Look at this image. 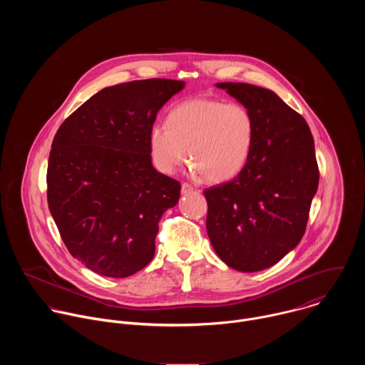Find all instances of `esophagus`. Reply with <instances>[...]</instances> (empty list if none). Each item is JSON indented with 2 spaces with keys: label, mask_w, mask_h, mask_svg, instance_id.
Segmentation results:
<instances>
[{
  "label": "esophagus",
  "mask_w": 365,
  "mask_h": 365,
  "mask_svg": "<svg viewBox=\"0 0 365 365\" xmlns=\"http://www.w3.org/2000/svg\"><path fill=\"white\" fill-rule=\"evenodd\" d=\"M193 192V186L189 183H182V195H190Z\"/></svg>",
  "instance_id": "obj_1"
}]
</instances>
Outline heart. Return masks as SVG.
Returning a JSON list of instances; mask_svg holds the SVG:
<instances>
[{
  "label": "heart",
  "mask_w": 365,
  "mask_h": 365,
  "mask_svg": "<svg viewBox=\"0 0 365 365\" xmlns=\"http://www.w3.org/2000/svg\"><path fill=\"white\" fill-rule=\"evenodd\" d=\"M255 125L250 111L237 102L197 98L179 103L168 124L148 130L153 165L173 175L190 159V173L207 182H227L245 166L254 144Z\"/></svg>",
  "instance_id": "obj_1"
}]
</instances>
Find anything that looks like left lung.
<instances>
[{
	"mask_svg": "<svg viewBox=\"0 0 365 365\" xmlns=\"http://www.w3.org/2000/svg\"><path fill=\"white\" fill-rule=\"evenodd\" d=\"M215 85L250 111L255 135L238 176L203 192L206 231L228 267L254 273L279 263L304 234L319 183L315 143L304 118L273 91Z\"/></svg>",
	"mask_w": 365,
	"mask_h": 365,
	"instance_id": "obj_1",
	"label": "left lung"
}]
</instances>
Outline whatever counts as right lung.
Returning <instances> with one entry per match:
<instances>
[{
  "label": "right lung",
  "mask_w": 365,
  "mask_h": 365,
  "mask_svg": "<svg viewBox=\"0 0 365 365\" xmlns=\"http://www.w3.org/2000/svg\"><path fill=\"white\" fill-rule=\"evenodd\" d=\"M183 81L103 88L59 127L48 155L47 202L69 252L96 274L128 277L154 257L178 180L153 168L148 130Z\"/></svg>",
  "instance_id": "add662e5"
}]
</instances>
